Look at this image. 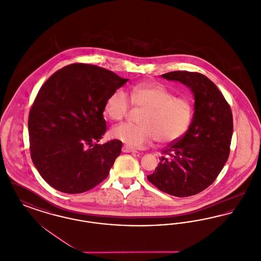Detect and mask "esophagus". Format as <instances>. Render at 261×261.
Returning <instances> with one entry per match:
<instances>
[{
	"instance_id": "1",
	"label": "esophagus",
	"mask_w": 261,
	"mask_h": 261,
	"mask_svg": "<svg viewBox=\"0 0 261 261\" xmlns=\"http://www.w3.org/2000/svg\"><path fill=\"white\" fill-rule=\"evenodd\" d=\"M122 151H123V152H137L136 149H131V148L126 147V146H124V147L122 148Z\"/></svg>"
}]
</instances>
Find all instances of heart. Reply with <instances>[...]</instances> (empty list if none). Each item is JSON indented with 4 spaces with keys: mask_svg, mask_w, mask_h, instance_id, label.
<instances>
[{
    "mask_svg": "<svg viewBox=\"0 0 261 261\" xmlns=\"http://www.w3.org/2000/svg\"><path fill=\"white\" fill-rule=\"evenodd\" d=\"M130 100L134 107L143 108L140 124L114 126L112 138L130 148H142L156 140L168 144L179 140L191 124L193 106L190 99L175 97L173 92L158 82H143L130 88ZM131 104L122 89H117L107 98L103 111L113 121H120L127 115Z\"/></svg>",
    "mask_w": 261,
    "mask_h": 261,
    "instance_id": "obj_1",
    "label": "heart"
}]
</instances>
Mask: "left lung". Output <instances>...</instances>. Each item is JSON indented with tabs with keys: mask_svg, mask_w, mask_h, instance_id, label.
<instances>
[{
	"mask_svg": "<svg viewBox=\"0 0 261 261\" xmlns=\"http://www.w3.org/2000/svg\"><path fill=\"white\" fill-rule=\"evenodd\" d=\"M162 77L191 89L195 112L186 133L162 149L161 162L148 180L168 195L194 196L211 186L229 158L232 111L222 93L203 74L172 71Z\"/></svg>",
	"mask_w": 261,
	"mask_h": 261,
	"instance_id": "1",
	"label": "left lung"
}]
</instances>
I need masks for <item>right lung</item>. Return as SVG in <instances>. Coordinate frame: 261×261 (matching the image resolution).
Here are the masks:
<instances>
[{
    "mask_svg": "<svg viewBox=\"0 0 261 261\" xmlns=\"http://www.w3.org/2000/svg\"><path fill=\"white\" fill-rule=\"evenodd\" d=\"M128 79L93 64L72 63L43 84L28 118L30 154L54 189L80 194L99 185L120 154L122 142H99L107 131L105 101Z\"/></svg>",
    "mask_w": 261,
    "mask_h": 261,
    "instance_id": "add662e5",
    "label": "right lung"
}]
</instances>
